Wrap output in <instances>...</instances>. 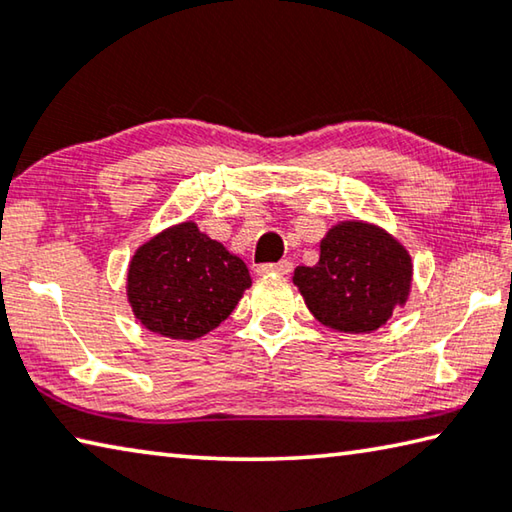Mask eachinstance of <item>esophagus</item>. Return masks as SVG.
I'll use <instances>...</instances> for the list:
<instances>
[{
	"mask_svg": "<svg viewBox=\"0 0 512 512\" xmlns=\"http://www.w3.org/2000/svg\"><path fill=\"white\" fill-rule=\"evenodd\" d=\"M291 271H293V264L289 262V259H282V262H277V264H262V266H257V275H271V273L289 275Z\"/></svg>",
	"mask_w": 512,
	"mask_h": 512,
	"instance_id": "esophagus-1",
	"label": "esophagus"
}]
</instances>
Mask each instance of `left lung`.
Returning a JSON list of instances; mask_svg holds the SVG:
<instances>
[{
	"instance_id": "1",
	"label": "left lung",
	"mask_w": 512,
	"mask_h": 512,
	"mask_svg": "<svg viewBox=\"0 0 512 512\" xmlns=\"http://www.w3.org/2000/svg\"><path fill=\"white\" fill-rule=\"evenodd\" d=\"M413 262L391 232L366 221H341L320 241L316 266H298L293 284L329 329L370 334L386 325L411 293Z\"/></svg>"
}]
</instances>
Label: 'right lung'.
Here are the masks:
<instances>
[{
    "mask_svg": "<svg viewBox=\"0 0 512 512\" xmlns=\"http://www.w3.org/2000/svg\"><path fill=\"white\" fill-rule=\"evenodd\" d=\"M250 284L244 259L207 237L194 221H183L135 250L126 296L149 332L194 341L232 314Z\"/></svg>",
    "mask_w": 512,
    "mask_h": 512,
    "instance_id": "1",
    "label": "right lung"
}]
</instances>
